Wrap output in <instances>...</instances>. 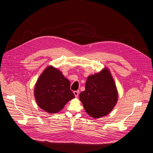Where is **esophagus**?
<instances>
[{"mask_svg":"<svg viewBox=\"0 0 153 153\" xmlns=\"http://www.w3.org/2000/svg\"><path fill=\"white\" fill-rule=\"evenodd\" d=\"M74 94L75 95L76 97H77L79 96V91L77 90V91H74Z\"/></svg>","mask_w":153,"mask_h":153,"instance_id":"esophagus-1","label":"esophagus"}]
</instances>
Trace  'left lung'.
<instances>
[{
  "label": "left lung",
  "mask_w": 153,
  "mask_h": 153,
  "mask_svg": "<svg viewBox=\"0 0 153 153\" xmlns=\"http://www.w3.org/2000/svg\"><path fill=\"white\" fill-rule=\"evenodd\" d=\"M117 97L114 81L107 68L90 76L85 91L79 95L87 113L96 119L108 114L117 102Z\"/></svg>",
  "instance_id": "1"
}]
</instances>
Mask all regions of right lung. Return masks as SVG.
Returning a JSON list of instances; mask_svg holds the SVG:
<instances>
[{
  "mask_svg": "<svg viewBox=\"0 0 153 153\" xmlns=\"http://www.w3.org/2000/svg\"><path fill=\"white\" fill-rule=\"evenodd\" d=\"M34 97L38 105L50 113H56L74 98L70 83L62 73L49 66L39 77L34 88Z\"/></svg>",
  "mask_w": 153,
  "mask_h": 153,
  "instance_id": "right-lung-1",
  "label": "right lung"
}]
</instances>
